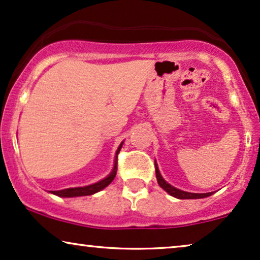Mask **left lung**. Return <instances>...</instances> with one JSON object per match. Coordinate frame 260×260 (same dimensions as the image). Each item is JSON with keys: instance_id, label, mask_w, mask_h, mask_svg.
I'll list each match as a JSON object with an SVG mask.
<instances>
[{"instance_id": "1", "label": "left lung", "mask_w": 260, "mask_h": 260, "mask_svg": "<svg viewBox=\"0 0 260 260\" xmlns=\"http://www.w3.org/2000/svg\"><path fill=\"white\" fill-rule=\"evenodd\" d=\"M155 165V177H157L158 184L160 188L165 190L169 195L176 197V199L179 200H193V199H205V197H208L210 195H213V192H206V193H196V192H188L184 191V190L177 189L175 186H172L171 184H169L168 182L162 178V176L160 175V171H159L157 161H154Z\"/></svg>"}]
</instances>
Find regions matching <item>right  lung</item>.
<instances>
[{"label":"right lung","instance_id":"add662e5","mask_svg":"<svg viewBox=\"0 0 260 260\" xmlns=\"http://www.w3.org/2000/svg\"><path fill=\"white\" fill-rule=\"evenodd\" d=\"M123 141L117 147L116 153H115V160H114V166H113V170L110 174L105 177L101 181L94 183V184H90V185H85V186H77V188H68V189H63V190H55V191H50L53 195H57L59 197H79V196H89V195H94V193L101 191L108 186L110 183L113 182V179L115 178L116 176V170H117V154L122 147Z\"/></svg>","mask_w":260,"mask_h":260}]
</instances>
